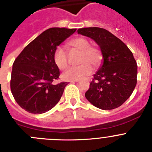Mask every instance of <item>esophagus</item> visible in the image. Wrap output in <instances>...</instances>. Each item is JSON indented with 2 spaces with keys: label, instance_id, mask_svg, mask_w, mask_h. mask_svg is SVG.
Listing matches in <instances>:
<instances>
[{
  "label": "esophagus",
  "instance_id": "obj_1",
  "mask_svg": "<svg viewBox=\"0 0 152 152\" xmlns=\"http://www.w3.org/2000/svg\"><path fill=\"white\" fill-rule=\"evenodd\" d=\"M88 80H90V78H88ZM75 82H79V81H80V80H74V82H75ZM72 82H73V81H72Z\"/></svg>",
  "mask_w": 152,
  "mask_h": 152
}]
</instances>
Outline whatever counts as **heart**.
<instances>
[{
  "label": "heart",
  "mask_w": 152,
  "mask_h": 152,
  "mask_svg": "<svg viewBox=\"0 0 152 152\" xmlns=\"http://www.w3.org/2000/svg\"><path fill=\"white\" fill-rule=\"evenodd\" d=\"M70 45L73 48L81 52L79 63L81 64L77 67H73L63 74V78L68 80H80L92 73L93 68L98 66L101 63V51L96 47L91 46L89 40L84 37H78L71 41ZM53 59L58 68L60 70L66 69L68 66V56L64 48L58 46L55 50Z\"/></svg>",
  "instance_id": "heart-1"
}]
</instances>
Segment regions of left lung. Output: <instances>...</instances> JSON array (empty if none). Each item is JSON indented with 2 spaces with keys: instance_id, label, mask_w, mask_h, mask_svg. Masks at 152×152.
Segmentation results:
<instances>
[{
  "instance_id": "1",
  "label": "left lung",
  "mask_w": 152,
  "mask_h": 152,
  "mask_svg": "<svg viewBox=\"0 0 152 152\" xmlns=\"http://www.w3.org/2000/svg\"><path fill=\"white\" fill-rule=\"evenodd\" d=\"M77 33L96 42L103 56V64L94 75L85 97L104 110L120 107L136 86L138 70L132 52L123 42L103 28H80Z\"/></svg>"
}]
</instances>
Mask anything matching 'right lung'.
<instances>
[{
  "mask_svg": "<svg viewBox=\"0 0 152 152\" xmlns=\"http://www.w3.org/2000/svg\"><path fill=\"white\" fill-rule=\"evenodd\" d=\"M76 29H46L24 48L13 64L10 89L23 109L34 114L50 110L58 103L67 82L53 84L60 75L55 50Z\"/></svg>",
  "mask_w": 152,
  "mask_h": 152,
  "instance_id": "add662e5",
  "label": "right lung"
}]
</instances>
